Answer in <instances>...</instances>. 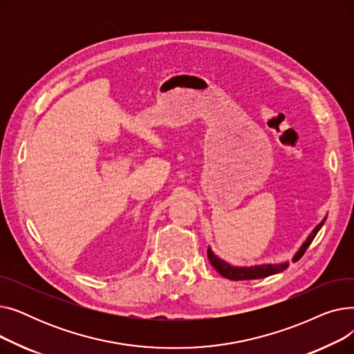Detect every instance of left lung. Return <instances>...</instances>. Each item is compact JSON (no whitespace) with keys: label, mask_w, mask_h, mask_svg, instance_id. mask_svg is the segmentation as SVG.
I'll list each match as a JSON object with an SVG mask.
<instances>
[{"label":"left lung","mask_w":354,"mask_h":354,"mask_svg":"<svg viewBox=\"0 0 354 354\" xmlns=\"http://www.w3.org/2000/svg\"><path fill=\"white\" fill-rule=\"evenodd\" d=\"M327 219V215L322 219L320 224H317L314 227V230L308 234V236L306 238L304 243L301 244V247L299 248L292 257L291 261L295 263L299 261V259L303 257L304 251L308 248V245L311 244V241L314 239V236L317 235V232L320 231V228L323 227V224ZM208 259L209 263L212 264V267L222 275L228 278V280H234V281H241V280H257V278H264V277H270L274 274L281 272L284 270L288 268L290 263L288 261H283V263H267V264H257V266H251V267H239V266H231L230 263L224 261V259H221L211 247H208Z\"/></svg>","instance_id":"left-lung-1"}]
</instances>
